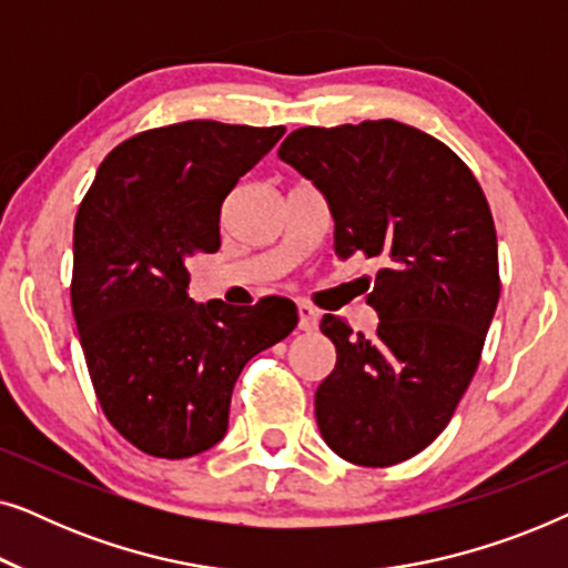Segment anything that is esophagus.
<instances>
[{"mask_svg": "<svg viewBox=\"0 0 568 568\" xmlns=\"http://www.w3.org/2000/svg\"><path fill=\"white\" fill-rule=\"evenodd\" d=\"M297 313H300V331H305V333L317 331V321H321V315H317V310L313 305L300 302Z\"/></svg>", "mask_w": 568, "mask_h": 568, "instance_id": "esophagus-1", "label": "esophagus"}]
</instances>
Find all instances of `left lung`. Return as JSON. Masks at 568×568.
<instances>
[{
    "mask_svg": "<svg viewBox=\"0 0 568 568\" xmlns=\"http://www.w3.org/2000/svg\"><path fill=\"white\" fill-rule=\"evenodd\" d=\"M278 158L323 193L341 261L377 258L375 336L325 315L336 367L315 393L325 445L385 468L439 437L476 375L499 302L486 196L457 154L408 123L305 126Z\"/></svg>",
    "mask_w": 568,
    "mask_h": 568,
    "instance_id": "1",
    "label": "left lung"
}]
</instances>
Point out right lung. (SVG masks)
I'll list each match as a JSON object with an SVG mask.
<instances>
[{"label":"right lung","mask_w":568,"mask_h":568,"mask_svg":"<svg viewBox=\"0 0 568 568\" xmlns=\"http://www.w3.org/2000/svg\"><path fill=\"white\" fill-rule=\"evenodd\" d=\"M284 126L185 121L100 162L74 220L72 310L108 422L146 455L181 460L230 426L240 372L297 328L290 300L189 297L191 255L220 251V214Z\"/></svg>","instance_id":"right-lung-1"}]
</instances>
